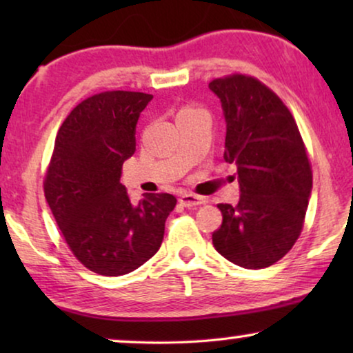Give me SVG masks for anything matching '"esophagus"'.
<instances>
[{"label":"esophagus","instance_id":"1","mask_svg":"<svg viewBox=\"0 0 353 353\" xmlns=\"http://www.w3.org/2000/svg\"><path fill=\"white\" fill-rule=\"evenodd\" d=\"M180 202L185 207H196V205H201V204H205V201L202 199L201 196H196V194H190V192H185V194L180 196Z\"/></svg>","mask_w":353,"mask_h":353}]
</instances>
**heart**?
<instances>
[{
    "mask_svg": "<svg viewBox=\"0 0 353 353\" xmlns=\"http://www.w3.org/2000/svg\"><path fill=\"white\" fill-rule=\"evenodd\" d=\"M199 110H202V109L196 108V105H186V108H183V109L180 110V114H185V112H199Z\"/></svg>",
    "mask_w": 353,
    "mask_h": 353,
    "instance_id": "obj_1",
    "label": "heart"
}]
</instances>
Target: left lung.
<instances>
[{"label":"left lung","mask_w":353,"mask_h":353,"mask_svg":"<svg viewBox=\"0 0 353 353\" xmlns=\"http://www.w3.org/2000/svg\"><path fill=\"white\" fill-rule=\"evenodd\" d=\"M226 120L225 161L236 163L239 202L219 204L216 252L243 268L281 260L301 236L312 192V165L291 110L254 77L215 79Z\"/></svg>","instance_id":"8db88e82"}]
</instances>
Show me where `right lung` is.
Returning a JSON list of instances; mask_svg holds the SVG:
<instances>
[{"instance_id": "1", "label": "right lung", "mask_w": 353, "mask_h": 353, "mask_svg": "<svg viewBox=\"0 0 353 353\" xmlns=\"http://www.w3.org/2000/svg\"><path fill=\"white\" fill-rule=\"evenodd\" d=\"M152 94L104 91L72 109L56 134L45 197L77 260L104 276L127 274L161 248L176 197L143 194L132 204L120 183L137 149L139 114Z\"/></svg>"}]
</instances>
